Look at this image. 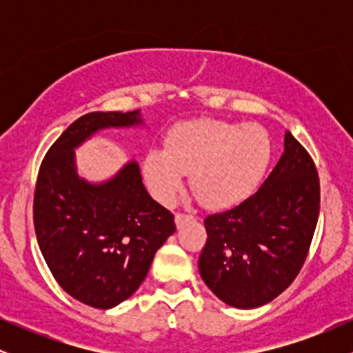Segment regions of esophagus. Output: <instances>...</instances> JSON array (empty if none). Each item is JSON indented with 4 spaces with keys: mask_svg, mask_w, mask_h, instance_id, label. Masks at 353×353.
Instances as JSON below:
<instances>
[{
    "mask_svg": "<svg viewBox=\"0 0 353 353\" xmlns=\"http://www.w3.org/2000/svg\"><path fill=\"white\" fill-rule=\"evenodd\" d=\"M174 219H176V225H177V228H181V225H184L185 222L194 221V217L189 216V214H179V212L176 214V217H174Z\"/></svg>",
    "mask_w": 353,
    "mask_h": 353,
    "instance_id": "1",
    "label": "esophagus"
}]
</instances>
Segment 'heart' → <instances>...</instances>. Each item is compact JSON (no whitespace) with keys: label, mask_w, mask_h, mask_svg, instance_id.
Masks as SVG:
<instances>
[{"label":"heart","mask_w":353,"mask_h":353,"mask_svg":"<svg viewBox=\"0 0 353 353\" xmlns=\"http://www.w3.org/2000/svg\"><path fill=\"white\" fill-rule=\"evenodd\" d=\"M269 157L270 141L261 125L197 119L176 125L165 149L149 151L144 174L154 196L169 202L190 172V188L202 204L222 209L254 192Z\"/></svg>","instance_id":"1"}]
</instances>
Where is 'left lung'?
<instances>
[{
    "label": "left lung",
    "instance_id": "1",
    "mask_svg": "<svg viewBox=\"0 0 353 353\" xmlns=\"http://www.w3.org/2000/svg\"><path fill=\"white\" fill-rule=\"evenodd\" d=\"M320 209L310 154L289 131L272 172L249 199L204 221L199 257L205 285L236 309H255L281 295L301 272Z\"/></svg>",
    "mask_w": 353,
    "mask_h": 353
}]
</instances>
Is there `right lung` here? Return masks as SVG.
I'll use <instances>...</instances> for the list:
<instances>
[{
	"instance_id": "1",
	"label": "right lung",
	"mask_w": 353,
	"mask_h": 353,
	"mask_svg": "<svg viewBox=\"0 0 353 353\" xmlns=\"http://www.w3.org/2000/svg\"><path fill=\"white\" fill-rule=\"evenodd\" d=\"M139 124V109L81 116L51 145L36 181L33 219L44 261L64 292L94 309L131 297L176 230L172 214L145 190L136 161L98 184L76 171L74 149L92 134Z\"/></svg>"
}]
</instances>
